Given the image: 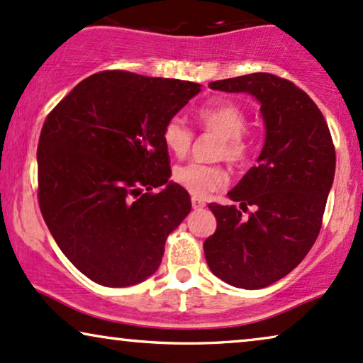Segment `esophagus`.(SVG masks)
<instances>
[{
  "label": "esophagus",
  "instance_id": "1",
  "mask_svg": "<svg viewBox=\"0 0 363 363\" xmlns=\"http://www.w3.org/2000/svg\"><path fill=\"white\" fill-rule=\"evenodd\" d=\"M191 203H192V208H194V209H201V208H204V206H206L204 201L199 199V197H196V196L192 197Z\"/></svg>",
  "mask_w": 363,
  "mask_h": 363
}]
</instances>
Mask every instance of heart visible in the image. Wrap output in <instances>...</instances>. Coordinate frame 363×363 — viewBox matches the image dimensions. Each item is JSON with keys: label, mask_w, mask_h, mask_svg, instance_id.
<instances>
[{"label": "heart", "mask_w": 363, "mask_h": 363, "mask_svg": "<svg viewBox=\"0 0 363 363\" xmlns=\"http://www.w3.org/2000/svg\"><path fill=\"white\" fill-rule=\"evenodd\" d=\"M197 122L204 130L221 135L216 155L229 162L240 164L247 155V142L242 135L246 128V116L240 105L229 100L206 104L196 112ZM162 140L169 152L182 157L189 152L194 132L181 117H172L162 130ZM174 181L189 191L192 196L204 197L219 189L226 182V172L218 164L187 162L177 166L172 172Z\"/></svg>", "instance_id": "obj_1"}]
</instances>
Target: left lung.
Here are the masks:
<instances>
[{
  "label": "left lung",
  "mask_w": 363,
  "mask_h": 363,
  "mask_svg": "<svg viewBox=\"0 0 363 363\" xmlns=\"http://www.w3.org/2000/svg\"><path fill=\"white\" fill-rule=\"evenodd\" d=\"M213 90L259 102L264 144L258 164L228 192L240 203L209 204L218 221L204 241L209 269L228 284L258 290L295 269L322 228L335 176V147L313 100L272 73L211 82ZM254 211L242 216L247 206Z\"/></svg>",
  "instance_id": "left-lung-1"
}]
</instances>
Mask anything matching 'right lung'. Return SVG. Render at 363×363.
Segmentation results:
<instances>
[{
  "mask_svg": "<svg viewBox=\"0 0 363 363\" xmlns=\"http://www.w3.org/2000/svg\"><path fill=\"white\" fill-rule=\"evenodd\" d=\"M199 91L194 82L107 70L82 80L45 121L41 214L91 281L132 286L157 272L167 236L191 211L187 191L169 181L162 130Z\"/></svg>",
  "mask_w": 363,
  "mask_h": 363,
  "instance_id": "1",
  "label": "right lung"
}]
</instances>
